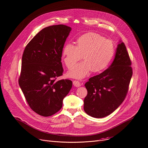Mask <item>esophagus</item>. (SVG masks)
Returning <instances> with one entry per match:
<instances>
[{"label":"esophagus","instance_id":"obj_1","mask_svg":"<svg viewBox=\"0 0 148 148\" xmlns=\"http://www.w3.org/2000/svg\"><path fill=\"white\" fill-rule=\"evenodd\" d=\"M73 85H74V86H75V87H79V86H81V83H80L79 81H76V80H74V81H73Z\"/></svg>","mask_w":148,"mask_h":148}]
</instances>
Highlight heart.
<instances>
[{"instance_id":"obj_1","label":"heart","mask_w":148,"mask_h":148,"mask_svg":"<svg viewBox=\"0 0 148 148\" xmlns=\"http://www.w3.org/2000/svg\"><path fill=\"white\" fill-rule=\"evenodd\" d=\"M114 52L112 40L105 39L95 33H87L77 40V46L71 43L63 47V61L71 69L82 58L84 62L77 64L69 72L71 77L81 79L89 74L90 70L94 73L105 69L112 59Z\"/></svg>"}]
</instances>
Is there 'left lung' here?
Masks as SVG:
<instances>
[{
	"label": "left lung",
	"instance_id": "1",
	"mask_svg": "<svg viewBox=\"0 0 148 148\" xmlns=\"http://www.w3.org/2000/svg\"><path fill=\"white\" fill-rule=\"evenodd\" d=\"M131 66L126 47L120 40L111 65L101 74L90 78L85 84L88 94L84 101V109L89 116L103 118L121 105L132 75Z\"/></svg>",
	"mask_w": 148,
	"mask_h": 148
}]
</instances>
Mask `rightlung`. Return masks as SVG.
Wrapping results in <instances>:
<instances>
[{"instance_id":"1","label":"right lung","mask_w":148,"mask_h":148,"mask_svg":"<svg viewBox=\"0 0 148 148\" xmlns=\"http://www.w3.org/2000/svg\"><path fill=\"white\" fill-rule=\"evenodd\" d=\"M71 31L63 24L46 27L24 49L18 84L31 109L40 116H51L59 111L72 88L71 80L56 81L63 73L61 58Z\"/></svg>"}]
</instances>
